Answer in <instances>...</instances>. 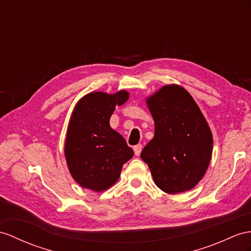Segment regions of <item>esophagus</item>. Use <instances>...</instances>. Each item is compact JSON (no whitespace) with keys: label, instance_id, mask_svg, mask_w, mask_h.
Segmentation results:
<instances>
[{"label":"esophagus","instance_id":"1","mask_svg":"<svg viewBox=\"0 0 251 251\" xmlns=\"http://www.w3.org/2000/svg\"><path fill=\"white\" fill-rule=\"evenodd\" d=\"M142 149H143V146H142V145H136V146H134L133 150H134V153H135V155H136V156H138V155L140 154V152H142Z\"/></svg>","mask_w":251,"mask_h":251}]
</instances>
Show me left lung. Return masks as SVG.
Returning <instances> with one entry per match:
<instances>
[{
  "mask_svg": "<svg viewBox=\"0 0 251 251\" xmlns=\"http://www.w3.org/2000/svg\"><path fill=\"white\" fill-rule=\"evenodd\" d=\"M154 137L140 157L157 187L167 194L186 192L203 178L212 157L210 126L193 97L179 85H166L147 99Z\"/></svg>",
  "mask_w": 251,
  "mask_h": 251,
  "instance_id": "1",
  "label": "left lung"
}]
</instances>
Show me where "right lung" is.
Segmentation results:
<instances>
[{"label":"right lung","instance_id":"1","mask_svg":"<svg viewBox=\"0 0 251 251\" xmlns=\"http://www.w3.org/2000/svg\"><path fill=\"white\" fill-rule=\"evenodd\" d=\"M127 99L126 90L114 95L95 91L84 96L73 109L65 156L72 178L82 187L105 191L118 181L124 164L134 155L125 138L109 126L115 107Z\"/></svg>","mask_w":251,"mask_h":251}]
</instances>
